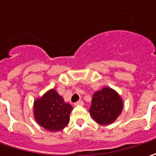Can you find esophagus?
Returning <instances> with one entry per match:
<instances>
[{"mask_svg":"<svg viewBox=\"0 0 156 156\" xmlns=\"http://www.w3.org/2000/svg\"><path fill=\"white\" fill-rule=\"evenodd\" d=\"M83 105H84V102L82 101H78L75 103V106H83Z\"/></svg>","mask_w":156,"mask_h":156,"instance_id":"obj_1","label":"esophagus"}]
</instances>
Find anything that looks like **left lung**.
<instances>
[{"label":"left lung","instance_id":"left-lung-1","mask_svg":"<svg viewBox=\"0 0 156 156\" xmlns=\"http://www.w3.org/2000/svg\"><path fill=\"white\" fill-rule=\"evenodd\" d=\"M122 109L121 95L115 89L104 87L93 94L89 113L96 122L105 126L115 122Z\"/></svg>","mask_w":156,"mask_h":156}]
</instances>
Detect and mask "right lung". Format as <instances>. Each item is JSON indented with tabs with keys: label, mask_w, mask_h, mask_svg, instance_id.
<instances>
[{
	"label": "right lung",
	"mask_w": 156,
	"mask_h": 156,
	"mask_svg": "<svg viewBox=\"0 0 156 156\" xmlns=\"http://www.w3.org/2000/svg\"><path fill=\"white\" fill-rule=\"evenodd\" d=\"M71 105L65 102L55 89H49L34 101V117L41 127L51 132H58L69 122Z\"/></svg>",
	"instance_id": "1"
}]
</instances>
